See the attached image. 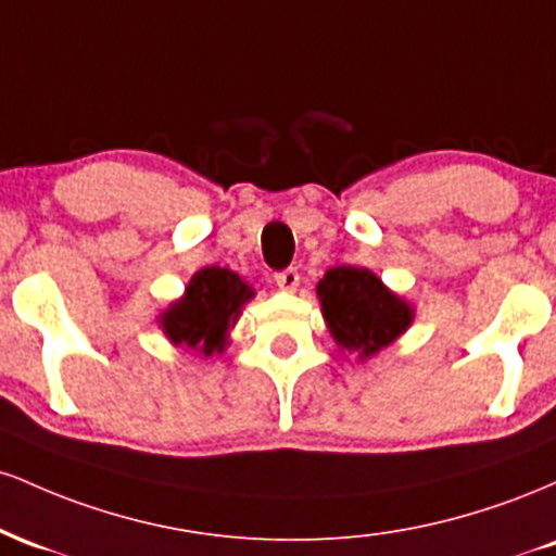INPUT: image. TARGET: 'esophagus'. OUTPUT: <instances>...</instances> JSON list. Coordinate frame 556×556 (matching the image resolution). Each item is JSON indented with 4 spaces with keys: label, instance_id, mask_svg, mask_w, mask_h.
<instances>
[{
    "label": "esophagus",
    "instance_id": "obj_1",
    "mask_svg": "<svg viewBox=\"0 0 556 556\" xmlns=\"http://www.w3.org/2000/svg\"><path fill=\"white\" fill-rule=\"evenodd\" d=\"M274 282H277L279 290L292 292L300 285V274H298V269H282V271L274 274Z\"/></svg>",
    "mask_w": 556,
    "mask_h": 556
}]
</instances>
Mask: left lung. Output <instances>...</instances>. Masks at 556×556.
Returning <instances> with one entry per match:
<instances>
[{
  "mask_svg": "<svg viewBox=\"0 0 556 556\" xmlns=\"http://www.w3.org/2000/svg\"><path fill=\"white\" fill-rule=\"evenodd\" d=\"M318 298L337 344L371 358L410 327L413 311L363 266H334L318 282Z\"/></svg>",
  "mask_w": 556,
  "mask_h": 556,
  "instance_id": "8db88e82",
  "label": "left lung"
}]
</instances>
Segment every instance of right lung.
I'll list each match as a JSON object with an SVG mask.
<instances>
[{
  "label": "right lung",
  "mask_w": 556,
  "mask_h": 556,
  "mask_svg": "<svg viewBox=\"0 0 556 556\" xmlns=\"http://www.w3.org/2000/svg\"><path fill=\"white\" fill-rule=\"evenodd\" d=\"M253 290L235 271L206 266L195 271L185 295L169 305L162 316V327L175 344L193 348L198 353H222L227 342L229 324L238 321L245 300Z\"/></svg>",
  "instance_id": "1"
}]
</instances>
